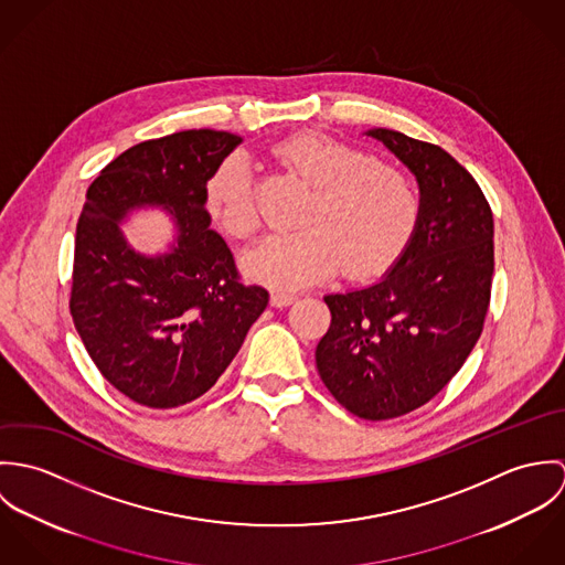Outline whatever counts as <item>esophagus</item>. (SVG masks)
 <instances>
[{
	"mask_svg": "<svg viewBox=\"0 0 565 565\" xmlns=\"http://www.w3.org/2000/svg\"><path fill=\"white\" fill-rule=\"evenodd\" d=\"M294 300H296V294H291V291H271V298H269L271 307H276V309L289 307Z\"/></svg>",
	"mask_w": 565,
	"mask_h": 565,
	"instance_id": "esophagus-1",
	"label": "esophagus"
}]
</instances>
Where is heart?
I'll return each instance as SVG.
<instances>
[{"instance_id":"1","label":"heart","mask_w":565,"mask_h":565,"mask_svg":"<svg viewBox=\"0 0 565 565\" xmlns=\"http://www.w3.org/2000/svg\"><path fill=\"white\" fill-rule=\"evenodd\" d=\"M271 154L311 193L300 209L298 231L269 235L245 252L249 278L294 289L320 280L337 263L352 276L376 274L403 252L419 220V191L406 171L322 132L291 135ZM206 204L233 237L247 239L256 231L254 180L245 157L233 154L215 169Z\"/></svg>"}]
</instances>
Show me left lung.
Returning <instances> with one entry per match:
<instances>
[{
    "mask_svg": "<svg viewBox=\"0 0 565 565\" xmlns=\"http://www.w3.org/2000/svg\"><path fill=\"white\" fill-rule=\"evenodd\" d=\"M419 186V220L374 285L328 294L330 328L316 350L334 401L392 419L437 396L483 332L493 274V217L466 167L433 143L372 128Z\"/></svg>",
    "mask_w": 565,
    "mask_h": 565,
    "instance_id": "8db88e82",
    "label": "left lung"
}]
</instances>
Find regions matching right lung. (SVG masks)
Instances as JSON below:
<instances>
[{
  "label": "right lung",
  "mask_w": 565,
  "mask_h": 565,
  "mask_svg": "<svg viewBox=\"0 0 565 565\" xmlns=\"http://www.w3.org/2000/svg\"><path fill=\"white\" fill-rule=\"evenodd\" d=\"M242 141L206 128L143 141L86 191L70 309L102 376L137 404L173 408L206 394L269 302L239 280L206 211L211 175ZM143 207L174 222L167 253L143 255L125 239L120 224Z\"/></svg>",
  "instance_id": "1"
}]
</instances>
